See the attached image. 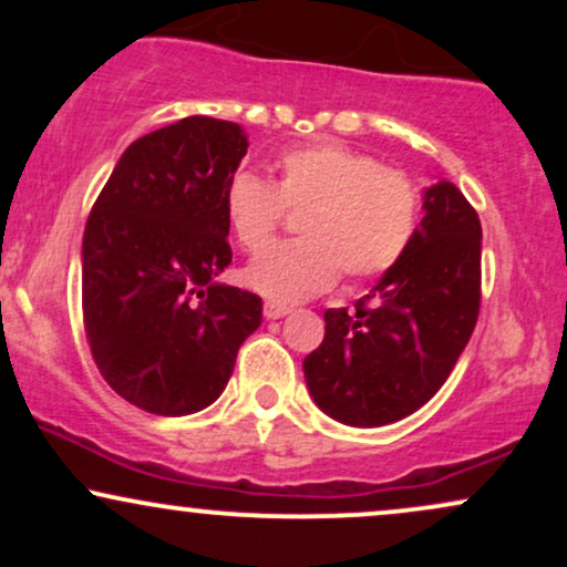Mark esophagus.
Here are the masks:
<instances>
[{
    "instance_id": "obj_1",
    "label": "esophagus",
    "mask_w": 567,
    "mask_h": 567,
    "mask_svg": "<svg viewBox=\"0 0 567 567\" xmlns=\"http://www.w3.org/2000/svg\"><path fill=\"white\" fill-rule=\"evenodd\" d=\"M285 315H290V306L277 303V301H266L264 303V317H266V320H282Z\"/></svg>"
}]
</instances>
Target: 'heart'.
I'll return each instance as SVG.
<instances>
[{"label": "heart", "mask_w": 567, "mask_h": 567, "mask_svg": "<svg viewBox=\"0 0 567 567\" xmlns=\"http://www.w3.org/2000/svg\"><path fill=\"white\" fill-rule=\"evenodd\" d=\"M275 184L250 171L226 181V224L247 250L269 243L288 210L301 239L275 243L245 266V285L277 303H296L349 282L386 275L400 264L419 226V188L394 167L338 141L279 154Z\"/></svg>", "instance_id": "obj_1"}]
</instances>
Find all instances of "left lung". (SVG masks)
<instances>
[{
	"label": "left lung",
	"instance_id": "obj_1",
	"mask_svg": "<svg viewBox=\"0 0 567 567\" xmlns=\"http://www.w3.org/2000/svg\"><path fill=\"white\" fill-rule=\"evenodd\" d=\"M483 229L451 181L424 192V218L400 264L354 311H324L303 360L311 400L349 426H383L426 405L470 343L480 315Z\"/></svg>",
	"mask_w": 567,
	"mask_h": 567
}]
</instances>
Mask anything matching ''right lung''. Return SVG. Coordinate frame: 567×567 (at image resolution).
Segmentation results:
<instances>
[{
  "instance_id": "1",
  "label": "right lung",
  "mask_w": 567,
  "mask_h": 567,
  "mask_svg": "<svg viewBox=\"0 0 567 567\" xmlns=\"http://www.w3.org/2000/svg\"><path fill=\"white\" fill-rule=\"evenodd\" d=\"M247 146L243 127L213 116L154 130L125 148L84 226L90 351L146 413L213 405L261 324L256 292L216 282L231 264L224 188Z\"/></svg>"
}]
</instances>
